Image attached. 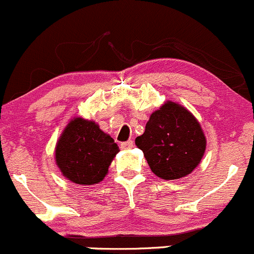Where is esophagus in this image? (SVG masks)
Segmentation results:
<instances>
[{
    "label": "esophagus",
    "mask_w": 254,
    "mask_h": 254,
    "mask_svg": "<svg viewBox=\"0 0 254 254\" xmlns=\"http://www.w3.org/2000/svg\"><path fill=\"white\" fill-rule=\"evenodd\" d=\"M133 140H127V142H124L121 143V148L122 149H132L133 148Z\"/></svg>",
    "instance_id": "1"
}]
</instances>
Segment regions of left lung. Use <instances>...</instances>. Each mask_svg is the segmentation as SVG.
<instances>
[{
  "label": "left lung",
  "mask_w": 254,
  "mask_h": 254,
  "mask_svg": "<svg viewBox=\"0 0 254 254\" xmlns=\"http://www.w3.org/2000/svg\"><path fill=\"white\" fill-rule=\"evenodd\" d=\"M135 145L151 171L163 180L190 175L204 155L206 139L198 120L177 103L167 101L154 111Z\"/></svg>",
  "instance_id": "obj_1"
}]
</instances>
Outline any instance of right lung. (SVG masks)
<instances>
[{
    "mask_svg": "<svg viewBox=\"0 0 254 254\" xmlns=\"http://www.w3.org/2000/svg\"><path fill=\"white\" fill-rule=\"evenodd\" d=\"M120 149L94 121L74 117L57 140L55 160L67 180L77 185H95L108 175Z\"/></svg>",
    "mask_w": 254,
    "mask_h": 254,
    "instance_id": "right-lung-1",
    "label": "right lung"
}]
</instances>
